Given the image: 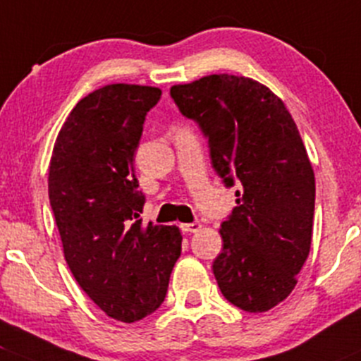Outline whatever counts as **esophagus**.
<instances>
[{
    "label": "esophagus",
    "mask_w": 361,
    "mask_h": 361,
    "mask_svg": "<svg viewBox=\"0 0 361 361\" xmlns=\"http://www.w3.org/2000/svg\"><path fill=\"white\" fill-rule=\"evenodd\" d=\"M180 228H182V231H185V233H196L202 229V224H200V222H191V224H182Z\"/></svg>",
    "instance_id": "34e87169"
}]
</instances>
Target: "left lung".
Listing matches in <instances>:
<instances>
[{
	"mask_svg": "<svg viewBox=\"0 0 361 361\" xmlns=\"http://www.w3.org/2000/svg\"><path fill=\"white\" fill-rule=\"evenodd\" d=\"M208 142L212 166L236 188L214 261L222 295L264 313L290 295L311 248L314 173L285 104L250 78L212 74L170 88Z\"/></svg>",
	"mask_w": 361,
	"mask_h": 361,
	"instance_id": "1",
	"label": "left lung"
}]
</instances>
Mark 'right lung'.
Wrapping results in <instances>:
<instances>
[{
    "instance_id": "1",
    "label": "right lung",
    "mask_w": 361,
    "mask_h": 361,
    "mask_svg": "<svg viewBox=\"0 0 361 361\" xmlns=\"http://www.w3.org/2000/svg\"><path fill=\"white\" fill-rule=\"evenodd\" d=\"M161 90L107 85L81 99L59 132L50 207L78 285L107 317L132 323L165 300L180 255L176 226L142 224L135 151Z\"/></svg>"
}]
</instances>
